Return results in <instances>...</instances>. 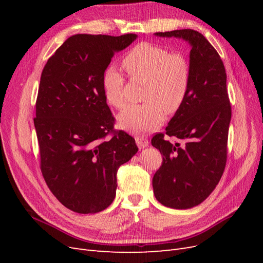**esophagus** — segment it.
Instances as JSON below:
<instances>
[{"label":"esophagus","mask_w":263,"mask_h":263,"mask_svg":"<svg viewBox=\"0 0 263 263\" xmlns=\"http://www.w3.org/2000/svg\"><path fill=\"white\" fill-rule=\"evenodd\" d=\"M136 144H137L139 149H144V148H146L149 145V141H148V139L146 137L138 136V137H136Z\"/></svg>","instance_id":"obj_1"}]
</instances>
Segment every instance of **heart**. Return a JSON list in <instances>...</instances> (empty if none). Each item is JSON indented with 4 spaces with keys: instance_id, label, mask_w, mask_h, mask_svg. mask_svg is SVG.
<instances>
[{
    "instance_id": "heart-1",
    "label": "heart",
    "mask_w": 263,
    "mask_h": 263,
    "mask_svg": "<svg viewBox=\"0 0 263 263\" xmlns=\"http://www.w3.org/2000/svg\"><path fill=\"white\" fill-rule=\"evenodd\" d=\"M123 65L134 79L147 81L144 105L127 107L118 115L121 128L134 134L156 130L168 114L178 112L184 103L190 87L191 69L181 52H170L162 46L139 43L126 53ZM103 94L109 105L123 108L126 105L125 79L114 67H107L102 74Z\"/></svg>"
}]
</instances>
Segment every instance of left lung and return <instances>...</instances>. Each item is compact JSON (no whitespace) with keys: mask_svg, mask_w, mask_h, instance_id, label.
Segmentation results:
<instances>
[{"mask_svg":"<svg viewBox=\"0 0 263 263\" xmlns=\"http://www.w3.org/2000/svg\"><path fill=\"white\" fill-rule=\"evenodd\" d=\"M155 35L182 38L192 47L186 99L165 128V135L179 141L171 144L161 133L151 139L163 156L153 178L156 198L166 208L186 210L209 197L225 170L232 118L227 76L218 52L198 31L178 29Z\"/></svg>","mask_w":263,"mask_h":263,"instance_id":"left-lung-1","label":"left lung"}]
</instances>
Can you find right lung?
<instances>
[{
    "instance_id": "right-lung-1",
    "label": "right lung",
    "mask_w": 263,
    "mask_h": 263,
    "mask_svg": "<svg viewBox=\"0 0 263 263\" xmlns=\"http://www.w3.org/2000/svg\"><path fill=\"white\" fill-rule=\"evenodd\" d=\"M136 38L73 35L42 72L34 118L41 170L57 200L76 213L108 208L116 195L118 168L138 151L132 136L113 129L102 87V74L115 52Z\"/></svg>"
}]
</instances>
